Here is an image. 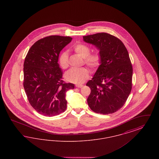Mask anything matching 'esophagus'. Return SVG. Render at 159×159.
Masks as SVG:
<instances>
[{
  "instance_id": "1",
  "label": "esophagus",
  "mask_w": 159,
  "mask_h": 159,
  "mask_svg": "<svg viewBox=\"0 0 159 159\" xmlns=\"http://www.w3.org/2000/svg\"><path fill=\"white\" fill-rule=\"evenodd\" d=\"M83 84H76V87L77 88H82L83 87Z\"/></svg>"
}]
</instances>
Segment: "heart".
I'll return each mask as SVG.
<instances>
[{"mask_svg": "<svg viewBox=\"0 0 159 159\" xmlns=\"http://www.w3.org/2000/svg\"><path fill=\"white\" fill-rule=\"evenodd\" d=\"M73 50L78 55L83 58L84 64L92 69L98 68L101 62V55L99 52L90 53L91 48L82 43H77L72 47ZM58 64L62 69L68 68V53L67 51H63L58 57ZM90 71L86 67L71 69L67 71L64 77L68 82L73 83H82L89 76Z\"/></svg>", "mask_w": 159, "mask_h": 159, "instance_id": "heart-1", "label": "heart"}]
</instances>
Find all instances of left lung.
<instances>
[{
  "label": "left lung",
  "mask_w": 159,
  "mask_h": 159,
  "mask_svg": "<svg viewBox=\"0 0 159 159\" xmlns=\"http://www.w3.org/2000/svg\"><path fill=\"white\" fill-rule=\"evenodd\" d=\"M83 39L97 47L101 55V65L86 83L91 91L88 106L97 113H115L125 104L132 89L133 69L128 50L119 38L107 33Z\"/></svg>",
  "instance_id": "1"
}]
</instances>
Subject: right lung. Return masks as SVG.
I'll list each match as a JSON object with an SVG mask.
<instances>
[{
    "label": "right lung",
    "mask_w": 159,
    "mask_h": 159,
    "mask_svg": "<svg viewBox=\"0 0 159 159\" xmlns=\"http://www.w3.org/2000/svg\"><path fill=\"white\" fill-rule=\"evenodd\" d=\"M72 38L49 36L31 46L24 62L23 86L29 103L39 114L51 117L67 108L66 93L75 84L62 80L58 63L60 51Z\"/></svg>",
    "instance_id": "obj_1"
}]
</instances>
